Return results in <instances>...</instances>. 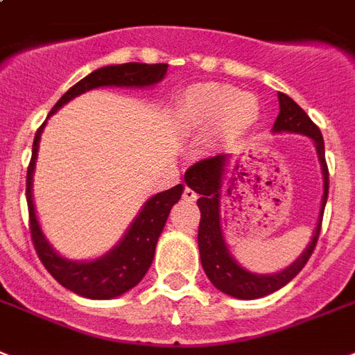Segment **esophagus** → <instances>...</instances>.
<instances>
[{"mask_svg":"<svg viewBox=\"0 0 355 355\" xmlns=\"http://www.w3.org/2000/svg\"><path fill=\"white\" fill-rule=\"evenodd\" d=\"M182 197H184V200H186V202H195V200H197V193L193 191L191 187H184Z\"/></svg>","mask_w":355,"mask_h":355,"instance_id":"1","label":"esophagus"}]
</instances>
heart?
I'll use <instances>...</instances> for the list:
<instances>
[{"instance_id":"obj_1","label":"heart","mask_w":355,"mask_h":355,"mask_svg":"<svg viewBox=\"0 0 355 355\" xmlns=\"http://www.w3.org/2000/svg\"><path fill=\"white\" fill-rule=\"evenodd\" d=\"M180 111L197 129H213L220 140H233L257 123L261 116L257 98L239 93L227 83L206 82L187 87L180 100Z\"/></svg>"}]
</instances>
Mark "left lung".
<instances>
[{"instance_id": "left-lung-1", "label": "left lung", "mask_w": 355, "mask_h": 355, "mask_svg": "<svg viewBox=\"0 0 355 355\" xmlns=\"http://www.w3.org/2000/svg\"><path fill=\"white\" fill-rule=\"evenodd\" d=\"M277 98L279 116L273 123L272 132L275 135L293 132V135L312 138L322 173V197L318 224H315L308 246L290 266L277 273H253L241 266L230 252V248L224 241L223 224H220V198H223L230 155H217V157L200 160L187 169L184 175L187 186L200 195V198L197 200L198 207H200L198 250H200V262H202L204 272L217 290L235 299H244V301H252V299L264 297V295L277 292L279 288L286 286L288 282L304 268L312 255L313 248L318 244L322 213H324L328 198V168L327 160H324V140H322L321 131L288 94L279 93Z\"/></svg>"}]
</instances>
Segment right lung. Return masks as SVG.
Masks as SVG:
<instances>
[{"instance_id": "1", "label": "right lung", "mask_w": 355, "mask_h": 355, "mask_svg": "<svg viewBox=\"0 0 355 355\" xmlns=\"http://www.w3.org/2000/svg\"><path fill=\"white\" fill-rule=\"evenodd\" d=\"M168 73L166 63H122V65H107L93 71L91 74L80 80L76 85L69 89L49 112L51 118L60 107L71 102L73 98L87 93L91 89L98 87H151L162 82ZM47 120L37 129L33 144V158L27 169V204L28 217H31V233L33 243L36 248L37 257L42 259L43 266L56 279L62 286L71 292L87 299H114L129 292L138 282L142 281L148 273L155 257L158 237L162 233L166 220L169 217L171 207L180 200L184 193V186L171 187L162 193L153 195L146 200L140 213H138L128 232L118 241V244L103 253L102 257L89 259V261H71L63 257L49 243L43 233L40 220L36 217V207L33 200V177L36 169L37 149H40V138Z\"/></svg>"}]
</instances>
